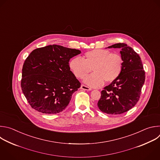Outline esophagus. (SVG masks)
<instances>
[{
	"mask_svg": "<svg viewBox=\"0 0 160 160\" xmlns=\"http://www.w3.org/2000/svg\"><path fill=\"white\" fill-rule=\"evenodd\" d=\"M81 89H83V90H86V91H91V88H90L88 86H86L84 84L81 85Z\"/></svg>",
	"mask_w": 160,
	"mask_h": 160,
	"instance_id": "34e87169",
	"label": "esophagus"
}]
</instances>
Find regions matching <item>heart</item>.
<instances>
[{"label":"heart","mask_w":160,"mask_h":160,"mask_svg":"<svg viewBox=\"0 0 160 160\" xmlns=\"http://www.w3.org/2000/svg\"><path fill=\"white\" fill-rule=\"evenodd\" d=\"M123 65V58L118 53L108 50L94 49L87 52L84 59L73 58L69 63L71 69L78 78H82L91 71L93 73L84 78V82L93 88L102 86L104 81L112 82L120 75Z\"/></svg>","instance_id":"obj_1"}]
</instances>
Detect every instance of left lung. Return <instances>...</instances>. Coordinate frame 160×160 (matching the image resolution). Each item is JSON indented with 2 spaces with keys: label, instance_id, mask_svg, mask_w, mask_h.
I'll list each match as a JSON object with an SVG mask.
<instances>
[{
  "label": "left lung",
  "instance_id": "8db88e82",
  "mask_svg": "<svg viewBox=\"0 0 160 160\" xmlns=\"http://www.w3.org/2000/svg\"><path fill=\"white\" fill-rule=\"evenodd\" d=\"M107 48L120 49L123 69L118 78L102 91L97 105L103 113L118 115L131 110L139 101L145 72L139 55L127 44L116 43Z\"/></svg>",
  "mask_w": 160,
  "mask_h": 160
}]
</instances>
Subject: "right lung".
I'll use <instances>...</instances> for the list:
<instances>
[{
    "instance_id": "right-lung-1",
    "label": "right lung",
    "mask_w": 160,
    "mask_h": 160,
    "mask_svg": "<svg viewBox=\"0 0 160 160\" xmlns=\"http://www.w3.org/2000/svg\"><path fill=\"white\" fill-rule=\"evenodd\" d=\"M81 51L57 45L34 50L24 61L21 88L31 107L55 114L69 105L81 83L70 71L69 62Z\"/></svg>"
}]
</instances>
